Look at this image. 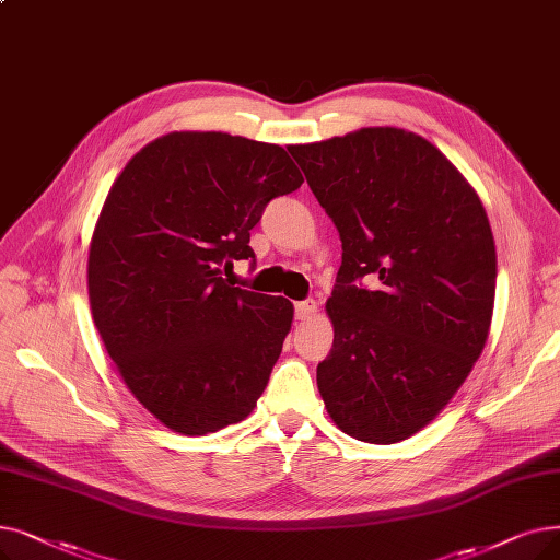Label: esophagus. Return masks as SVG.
<instances>
[{
    "mask_svg": "<svg viewBox=\"0 0 560 560\" xmlns=\"http://www.w3.org/2000/svg\"><path fill=\"white\" fill-rule=\"evenodd\" d=\"M315 313H318V302H315V300H304V302L295 304L298 320H308V318H313Z\"/></svg>",
    "mask_w": 560,
    "mask_h": 560,
    "instance_id": "1",
    "label": "esophagus"
}]
</instances>
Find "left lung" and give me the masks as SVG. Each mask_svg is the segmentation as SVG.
Instances as JSON below:
<instances>
[{"label": "left lung", "mask_w": 560, "mask_h": 560, "mask_svg": "<svg viewBox=\"0 0 560 560\" xmlns=\"http://www.w3.org/2000/svg\"><path fill=\"white\" fill-rule=\"evenodd\" d=\"M343 242L318 363L327 415L369 444H396L453 400L488 340L497 247L482 201L417 132L377 126L288 145ZM371 273L373 291L353 281Z\"/></svg>", "instance_id": "left-lung-1"}]
</instances>
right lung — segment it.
Listing matches in <instances>:
<instances>
[{
    "mask_svg": "<svg viewBox=\"0 0 560 560\" xmlns=\"http://www.w3.org/2000/svg\"><path fill=\"white\" fill-rule=\"evenodd\" d=\"M304 183L277 143L180 130L130 158L89 242L91 318L130 394L168 430L245 421L293 327V302L229 283L249 231Z\"/></svg>",
    "mask_w": 560,
    "mask_h": 560,
    "instance_id": "obj_1",
    "label": "right lung"
}]
</instances>
